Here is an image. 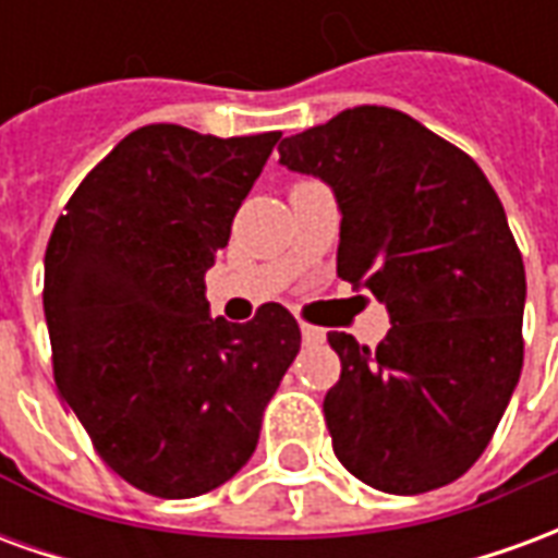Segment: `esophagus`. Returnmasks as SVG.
Returning a JSON list of instances; mask_svg holds the SVG:
<instances>
[{
    "instance_id": "34e87169",
    "label": "esophagus",
    "mask_w": 558,
    "mask_h": 558,
    "mask_svg": "<svg viewBox=\"0 0 558 558\" xmlns=\"http://www.w3.org/2000/svg\"><path fill=\"white\" fill-rule=\"evenodd\" d=\"M302 338L304 343H323V340H326V328H316L302 323Z\"/></svg>"
}]
</instances>
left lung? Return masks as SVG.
<instances>
[{
  "label": "left lung",
  "mask_w": 558,
  "mask_h": 558,
  "mask_svg": "<svg viewBox=\"0 0 558 558\" xmlns=\"http://www.w3.org/2000/svg\"><path fill=\"white\" fill-rule=\"evenodd\" d=\"M331 187L338 275L386 304V340L343 331L323 403L335 454L383 493L460 478L490 442L523 367L526 271L499 196L466 151L388 107L343 110L278 146Z\"/></svg>",
  "instance_id": "8db88e82"
}]
</instances>
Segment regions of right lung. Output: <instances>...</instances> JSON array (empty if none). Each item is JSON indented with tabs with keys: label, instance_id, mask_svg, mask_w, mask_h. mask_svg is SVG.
<instances>
[{
	"label": "right lung",
	"instance_id": "add662e5",
	"mask_svg": "<svg viewBox=\"0 0 558 558\" xmlns=\"http://www.w3.org/2000/svg\"><path fill=\"white\" fill-rule=\"evenodd\" d=\"M278 131L128 134L68 199L44 254L59 395L137 490L191 499L251 460L263 412L302 347L280 304L211 319L206 271Z\"/></svg>",
	"mask_w": 558,
	"mask_h": 558
}]
</instances>
